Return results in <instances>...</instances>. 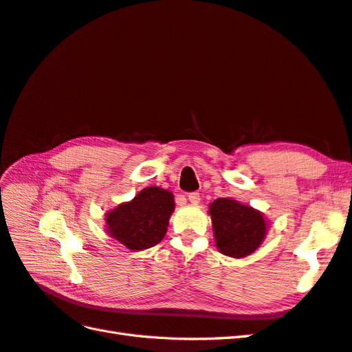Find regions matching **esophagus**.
<instances>
[{
  "mask_svg": "<svg viewBox=\"0 0 352 352\" xmlns=\"http://www.w3.org/2000/svg\"><path fill=\"white\" fill-rule=\"evenodd\" d=\"M188 200H190L191 204H199L200 203V194L199 192H191L188 195Z\"/></svg>",
  "mask_w": 352,
  "mask_h": 352,
  "instance_id": "1",
  "label": "esophagus"
}]
</instances>
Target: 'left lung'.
<instances>
[{"label": "left lung", "mask_w": 352, "mask_h": 352, "mask_svg": "<svg viewBox=\"0 0 352 352\" xmlns=\"http://www.w3.org/2000/svg\"><path fill=\"white\" fill-rule=\"evenodd\" d=\"M209 215L218 251L231 258L254 254L267 234L269 221L263 212L231 197L212 201Z\"/></svg>", "instance_id": "8db88e82"}]
</instances>
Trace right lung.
<instances>
[{"instance_id": "obj_1", "label": "right lung", "mask_w": 352, "mask_h": 352, "mask_svg": "<svg viewBox=\"0 0 352 352\" xmlns=\"http://www.w3.org/2000/svg\"><path fill=\"white\" fill-rule=\"evenodd\" d=\"M175 210V195L160 186H148L130 201L119 203L104 213L106 233L128 250L137 252L164 239Z\"/></svg>"}]
</instances>
